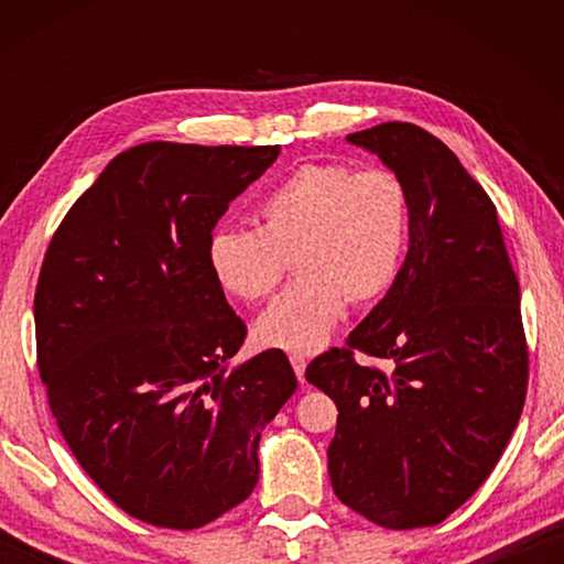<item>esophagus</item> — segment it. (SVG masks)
I'll list each match as a JSON object with an SVG mask.
<instances>
[{"mask_svg": "<svg viewBox=\"0 0 564 564\" xmlns=\"http://www.w3.org/2000/svg\"><path fill=\"white\" fill-rule=\"evenodd\" d=\"M291 366H293V370H295V376H299V380L303 383V380H305V366H308V362H305V358L299 356V352H293V356H291Z\"/></svg>", "mask_w": 564, "mask_h": 564, "instance_id": "obj_1", "label": "esophagus"}]
</instances>
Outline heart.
<instances>
[{"mask_svg":"<svg viewBox=\"0 0 564 564\" xmlns=\"http://www.w3.org/2000/svg\"><path fill=\"white\" fill-rule=\"evenodd\" d=\"M259 228H214L206 265L226 295L261 301L291 253V285L253 323L265 348L318 350L346 311L383 295L408 241V194L393 171H352L333 161L293 169L256 208Z\"/></svg>","mask_w":564,"mask_h":564,"instance_id":"b5f03b06","label":"heart"}]
</instances>
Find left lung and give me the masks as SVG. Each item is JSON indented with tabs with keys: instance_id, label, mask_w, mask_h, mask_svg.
<instances>
[{
	"instance_id": "8db88e82",
	"label": "left lung",
	"mask_w": 564,
	"mask_h": 564,
	"mask_svg": "<svg viewBox=\"0 0 564 564\" xmlns=\"http://www.w3.org/2000/svg\"><path fill=\"white\" fill-rule=\"evenodd\" d=\"M408 194V253L386 299L305 368L338 405V500L390 530L443 522L488 480L528 393L520 283L498 212L433 133L386 121L348 133ZM352 349L391 362L360 367Z\"/></svg>"
}]
</instances>
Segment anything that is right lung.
Here are the masks:
<instances>
[{
  "label": "right lung",
  "mask_w": 564,
  "mask_h": 564,
  "mask_svg": "<svg viewBox=\"0 0 564 564\" xmlns=\"http://www.w3.org/2000/svg\"><path fill=\"white\" fill-rule=\"evenodd\" d=\"M279 154L133 147L44 256L34 328L56 425L107 498L156 528H204L243 502L261 431L299 386L279 348L231 366L246 323L206 265L216 221Z\"/></svg>",
  "instance_id": "add662e5"
}]
</instances>
